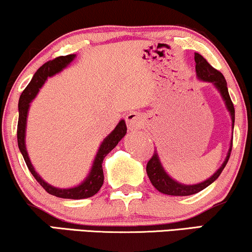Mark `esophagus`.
Instances as JSON below:
<instances>
[{"label":"esophagus","instance_id":"34e87169","mask_svg":"<svg viewBox=\"0 0 252 252\" xmlns=\"http://www.w3.org/2000/svg\"><path fill=\"white\" fill-rule=\"evenodd\" d=\"M126 124L129 131H135L142 125V116L139 112H129L126 116Z\"/></svg>","mask_w":252,"mask_h":252}]
</instances>
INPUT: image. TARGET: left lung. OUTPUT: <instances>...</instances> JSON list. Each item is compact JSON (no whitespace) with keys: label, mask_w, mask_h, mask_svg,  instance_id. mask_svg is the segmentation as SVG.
Masks as SVG:
<instances>
[{"label":"left lung","mask_w":252,"mask_h":252,"mask_svg":"<svg viewBox=\"0 0 252 252\" xmlns=\"http://www.w3.org/2000/svg\"><path fill=\"white\" fill-rule=\"evenodd\" d=\"M195 70H196V76L200 80H203V82H209L213 83L214 86L219 90L220 94L222 95V99L225 102L226 110L229 111L231 117V126L232 129H234L235 125V108L234 104H232L230 95H229L228 86H226V82L224 76L217 71L216 69L208 63L206 58H203L200 54H195ZM232 148V138L230 141V147H229L228 154H226V158L224 162L222 163V166L220 167L219 169L216 170L215 173L210 176L209 179H207L206 181L196 183V185H182L175 180L170 178L168 174L166 173V170L162 167V164L160 162L159 155H158V152L154 150L153 157L151 158V160L147 162V167H146V172H147L148 178H150L152 185L154 186L155 188L158 189L160 192L167 195H173V196H188V195L196 194V192L203 190L204 188H207L208 186L212 185V183L215 181V180L221 175L222 170L224 169L226 162H228L229 158H230Z\"/></svg>","instance_id":"left-lung-1"}]
</instances>
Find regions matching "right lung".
I'll use <instances>...</instances> for the list:
<instances>
[{
    "label": "right lung",
    "instance_id": "right-lung-1",
    "mask_svg": "<svg viewBox=\"0 0 252 252\" xmlns=\"http://www.w3.org/2000/svg\"><path fill=\"white\" fill-rule=\"evenodd\" d=\"M76 55H67V56H61V57L55 58V60L46 62L43 64L36 73L33 74L32 79L29 83V85L24 89L22 92L20 101H18V124H17V144L18 148H20L22 155H23L24 161H26L28 168H29L30 173L32 174L33 178L36 181L45 189L49 194L54 195V196L62 197V198H71V200H82V198H88L97 194L99 189L101 188L102 183H104V172H102V161H104L105 157L113 150L118 145L121 139L124 138L127 132V127L125 124V120H120L119 124L116 126V128L108 134L104 141L101 142L100 147L95 155L94 161L90 170L89 175L86 179L80 183V185L76 186L73 188H57L54 186L49 185L44 180L39 176V174L33 168L32 163L29 159L28 155L27 147H26V127H27V118H28V111H29L30 102L35 99V97L38 93L39 89L42 88L43 84L49 77L55 76L56 73L61 72L62 70L69 65L71 62L74 60Z\"/></svg>",
    "mask_w": 252,
    "mask_h": 252
}]
</instances>
